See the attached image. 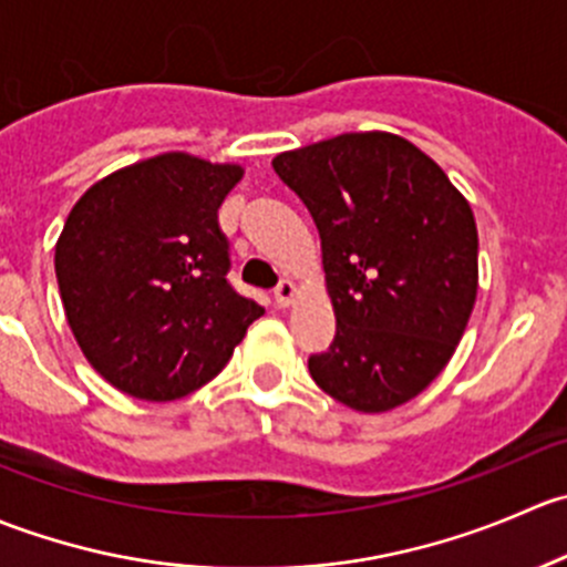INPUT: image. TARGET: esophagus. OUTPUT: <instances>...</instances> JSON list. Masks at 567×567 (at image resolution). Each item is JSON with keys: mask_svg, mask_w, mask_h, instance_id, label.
<instances>
[{"mask_svg": "<svg viewBox=\"0 0 567 567\" xmlns=\"http://www.w3.org/2000/svg\"><path fill=\"white\" fill-rule=\"evenodd\" d=\"M296 293H299V290H296V285L290 282V279H282V282H279L277 288H274V299H277L279 307H290V305H293Z\"/></svg>", "mask_w": 567, "mask_h": 567, "instance_id": "1", "label": "esophagus"}]
</instances>
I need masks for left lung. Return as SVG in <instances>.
<instances>
[{
	"mask_svg": "<svg viewBox=\"0 0 567 567\" xmlns=\"http://www.w3.org/2000/svg\"><path fill=\"white\" fill-rule=\"evenodd\" d=\"M318 227L334 342L312 381L364 414L416 398L453 359L477 299V225L444 169L386 131L279 153Z\"/></svg>",
	"mask_w": 567,
	"mask_h": 567,
	"instance_id": "8db88e82",
	"label": "left lung"
}]
</instances>
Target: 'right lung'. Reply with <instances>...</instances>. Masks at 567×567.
I'll return each mask as SVG.
<instances>
[{"label":"right lung","instance_id":"1","mask_svg":"<svg viewBox=\"0 0 567 567\" xmlns=\"http://www.w3.org/2000/svg\"><path fill=\"white\" fill-rule=\"evenodd\" d=\"M241 175L162 153L106 175L68 214L54 249L62 307L114 390L156 403L199 390L262 316L227 282L219 208Z\"/></svg>","mask_w":567,"mask_h":567}]
</instances>
